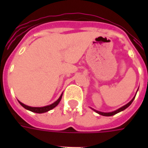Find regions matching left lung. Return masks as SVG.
<instances>
[{
    "instance_id": "8db88e82",
    "label": "left lung",
    "mask_w": 148,
    "mask_h": 148,
    "mask_svg": "<svg viewBox=\"0 0 148 148\" xmlns=\"http://www.w3.org/2000/svg\"><path fill=\"white\" fill-rule=\"evenodd\" d=\"M137 91H138V90H137ZM135 97H136V96L134 97L133 98H132V99L130 101H129V102L127 103V104H126V105H125V106H122V107H121V108H120V109H116V110H115V111L109 112H104L97 111V110H96V109H92V108H91V109H93V111H95V112H96L97 113H98V114L101 115V116H113V115L116 114V113H118V112H121V111H124V109H127V107H128V106H130L131 104H132V101H133V100L135 99Z\"/></svg>"
}]
</instances>
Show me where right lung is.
Instances as JSON below:
<instances>
[{"instance_id": "1", "label": "right lung", "mask_w": 148, "mask_h": 148, "mask_svg": "<svg viewBox=\"0 0 148 148\" xmlns=\"http://www.w3.org/2000/svg\"><path fill=\"white\" fill-rule=\"evenodd\" d=\"M62 97V93L61 96L59 97V98H58L56 101H55L54 103H52L51 105L43 106V107H31V106L24 105V104H23L22 102H21L20 101H19V103L21 104V106L24 107V109H27V110H29V111L33 112H36V113H43V112H47L51 110V109H53L55 107H56V106H58V103L60 102V101H61Z\"/></svg>"}]
</instances>
